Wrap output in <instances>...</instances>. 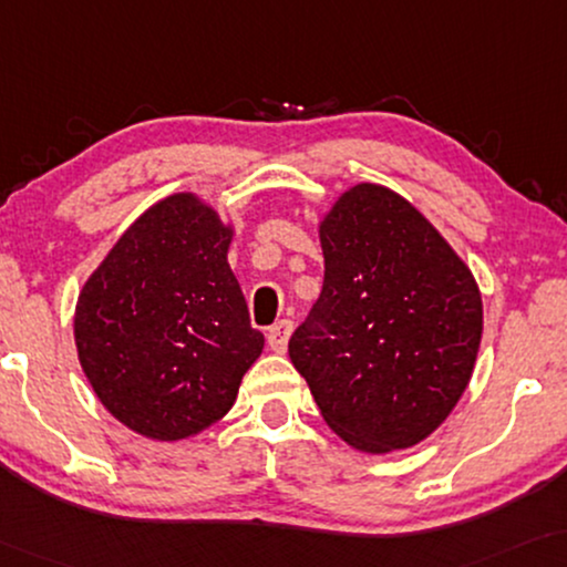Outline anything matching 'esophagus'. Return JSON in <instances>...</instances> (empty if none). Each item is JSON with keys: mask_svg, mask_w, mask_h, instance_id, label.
Listing matches in <instances>:
<instances>
[{"mask_svg": "<svg viewBox=\"0 0 567 567\" xmlns=\"http://www.w3.org/2000/svg\"><path fill=\"white\" fill-rule=\"evenodd\" d=\"M290 333H292V321L290 318H282V321H277L275 326H269L267 329V341L269 347L275 349V352H285L287 349V341H290Z\"/></svg>", "mask_w": 567, "mask_h": 567, "instance_id": "obj_1", "label": "esophagus"}]
</instances>
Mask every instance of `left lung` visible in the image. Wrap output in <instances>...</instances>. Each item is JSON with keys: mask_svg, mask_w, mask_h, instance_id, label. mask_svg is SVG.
I'll return each instance as SVG.
<instances>
[{"mask_svg": "<svg viewBox=\"0 0 567 567\" xmlns=\"http://www.w3.org/2000/svg\"><path fill=\"white\" fill-rule=\"evenodd\" d=\"M323 290L290 360L333 432L382 454L419 444L465 393L483 333L477 285L401 195L357 185L321 223Z\"/></svg>", "mask_w": 567, "mask_h": 567, "instance_id": "left-lung-1", "label": "left lung"}]
</instances>
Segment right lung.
<instances>
[{
    "label": "right lung",
    "instance_id": "1",
    "mask_svg": "<svg viewBox=\"0 0 567 567\" xmlns=\"http://www.w3.org/2000/svg\"><path fill=\"white\" fill-rule=\"evenodd\" d=\"M230 228L195 195L125 230L76 302L79 362L133 432L174 442L226 416L265 337L228 267Z\"/></svg>",
    "mask_w": 567,
    "mask_h": 567
}]
</instances>
